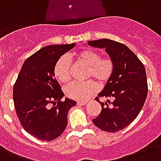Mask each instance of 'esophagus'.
<instances>
[{"instance_id": "obj_1", "label": "esophagus", "mask_w": 161, "mask_h": 161, "mask_svg": "<svg viewBox=\"0 0 161 161\" xmlns=\"http://www.w3.org/2000/svg\"><path fill=\"white\" fill-rule=\"evenodd\" d=\"M77 103H78V105H85L87 102H85V101H78Z\"/></svg>"}]
</instances>
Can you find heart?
<instances>
[{"instance_id":"b5f03b06","label":"heart","mask_w":161,"mask_h":161,"mask_svg":"<svg viewBox=\"0 0 161 161\" xmlns=\"http://www.w3.org/2000/svg\"><path fill=\"white\" fill-rule=\"evenodd\" d=\"M77 60L88 67L87 78H93L100 85H104L114 73V63L108 56L101 57L99 52L93 49H83L75 54ZM53 73L57 80L65 83L70 78L71 61L68 56H62L56 62ZM98 86L93 80L71 82L64 88L66 95L76 100H84L94 94Z\"/></svg>"}]
</instances>
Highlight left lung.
I'll return each instance as SVG.
<instances>
[{"instance_id":"left-lung-1","label":"left lung","mask_w":161,"mask_h":161,"mask_svg":"<svg viewBox=\"0 0 161 161\" xmlns=\"http://www.w3.org/2000/svg\"><path fill=\"white\" fill-rule=\"evenodd\" d=\"M88 45L104 48L114 63V73L103 90L95 99L99 102L102 110L93 124L107 132L124 130L136 119L145 104L148 84L145 68L141 61L126 45L109 40L99 39L88 41ZM114 99L108 106L99 101V97Z\"/></svg>"}]
</instances>
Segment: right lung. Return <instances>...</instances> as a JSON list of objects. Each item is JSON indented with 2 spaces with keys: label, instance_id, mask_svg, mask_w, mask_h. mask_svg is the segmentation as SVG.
Here are the masks:
<instances>
[{
  "label": "right lung",
  "instance_id": "add662e5",
  "mask_svg": "<svg viewBox=\"0 0 161 161\" xmlns=\"http://www.w3.org/2000/svg\"><path fill=\"white\" fill-rule=\"evenodd\" d=\"M74 46L50 45L38 50L24 62L14 84L16 115L24 130L38 140L60 136L68 125V111L77 103L68 98L62 101L64 93L53 73L57 60Z\"/></svg>",
  "mask_w": 161,
  "mask_h": 161
}]
</instances>
